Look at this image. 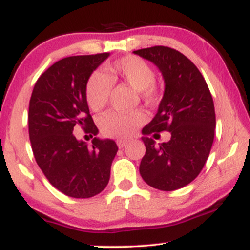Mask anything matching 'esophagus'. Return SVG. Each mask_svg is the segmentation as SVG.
I'll use <instances>...</instances> for the list:
<instances>
[{
	"mask_svg": "<svg viewBox=\"0 0 250 250\" xmlns=\"http://www.w3.org/2000/svg\"><path fill=\"white\" fill-rule=\"evenodd\" d=\"M116 143H117V147L123 148V147H125V146H127L128 141H125V140H117Z\"/></svg>",
	"mask_w": 250,
	"mask_h": 250,
	"instance_id": "esophagus-1",
	"label": "esophagus"
}]
</instances>
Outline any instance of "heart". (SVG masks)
<instances>
[{
    "label": "heart",
    "mask_w": 250,
    "mask_h": 250,
    "mask_svg": "<svg viewBox=\"0 0 250 250\" xmlns=\"http://www.w3.org/2000/svg\"><path fill=\"white\" fill-rule=\"evenodd\" d=\"M105 74L94 71L85 83V101L93 111H100L107 105L113 83L125 82L137 90L146 103H153L159 97V85L155 83V71L145 60L136 56H125L108 63ZM141 111L119 113L110 111L100 120V129L104 136L128 139L145 122Z\"/></svg>",
    "instance_id": "obj_1"
}]
</instances>
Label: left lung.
Instances as JSON below:
<instances>
[{
    "label": "left lung",
    "mask_w": 250,
    "mask_h": 250,
    "mask_svg": "<svg viewBox=\"0 0 250 250\" xmlns=\"http://www.w3.org/2000/svg\"><path fill=\"white\" fill-rule=\"evenodd\" d=\"M134 53L156 64L166 83L157 114L142 129L146 154L140 174L150 187L176 190L196 179L210 153L216 125L213 97L196 65L180 51L155 45ZM161 131L172 137L156 146L147 135Z\"/></svg>",
    "instance_id": "obj_1"
}]
</instances>
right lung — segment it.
<instances>
[{
    "label": "right lung",
    "instance_id": "add662e5",
    "mask_svg": "<svg viewBox=\"0 0 250 250\" xmlns=\"http://www.w3.org/2000/svg\"><path fill=\"white\" fill-rule=\"evenodd\" d=\"M109 56H69L48 68L35 83L28 113L29 139L36 163L51 185L75 199H88L107 187L117 153L113 140L94 137L91 146L73 134L81 127L97 134L85 101L89 76Z\"/></svg>",
    "mask_w": 250,
    "mask_h": 250
}]
</instances>
